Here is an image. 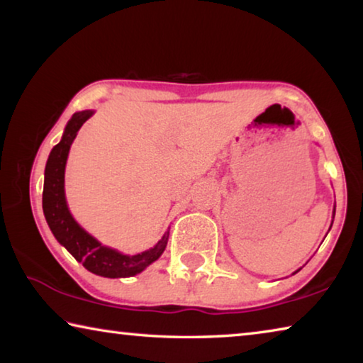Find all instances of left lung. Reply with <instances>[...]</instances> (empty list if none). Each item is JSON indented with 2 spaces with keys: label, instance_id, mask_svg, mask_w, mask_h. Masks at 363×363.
Returning <instances> with one entry per match:
<instances>
[{
  "label": "left lung",
  "instance_id": "1",
  "mask_svg": "<svg viewBox=\"0 0 363 363\" xmlns=\"http://www.w3.org/2000/svg\"><path fill=\"white\" fill-rule=\"evenodd\" d=\"M296 272H299V269H298V270H296ZM296 272H294V274H296Z\"/></svg>",
  "mask_w": 363,
  "mask_h": 363
}]
</instances>
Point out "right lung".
Instances as JSON below:
<instances>
[{
    "instance_id": "1",
    "label": "right lung",
    "mask_w": 363,
    "mask_h": 363,
    "mask_svg": "<svg viewBox=\"0 0 363 363\" xmlns=\"http://www.w3.org/2000/svg\"><path fill=\"white\" fill-rule=\"evenodd\" d=\"M93 110L73 113L70 121L67 123L60 143L54 145V149L49 153L45 169V189H43V211H45L46 223L56 240L89 272L107 279L133 277V275L143 272L147 266H150L163 255L168 243L169 230L164 232L162 240L153 248L134 256L123 255L89 235L73 219L69 206H67L64 189L67 157H69L70 145L75 140L79 128L89 116H93Z\"/></svg>"
}]
</instances>
